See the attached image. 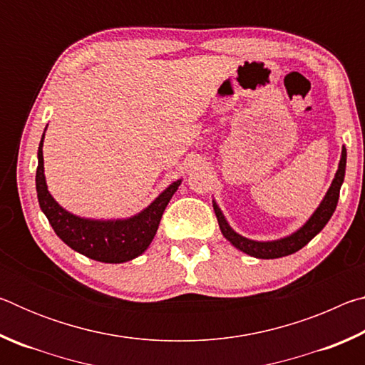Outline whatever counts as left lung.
<instances>
[{"mask_svg":"<svg viewBox=\"0 0 365 365\" xmlns=\"http://www.w3.org/2000/svg\"><path fill=\"white\" fill-rule=\"evenodd\" d=\"M344 170H346V148L343 146L335 178L331 180L330 188L327 190V193L324 196V200L320 201L319 207L312 212L311 217L306 220L304 225L299 227L298 230L293 232L292 235H287V237L279 238V240L257 242V240L246 238L243 235L237 233L227 222L224 212H222L220 207L217 206V202L212 201L214 212H215V217H217L222 235H224L235 248L243 251L245 255H250L257 259H277V257L293 255V252L304 248V246L311 242V240L316 237L320 230H322V228L327 225V222L330 220L333 212H335L338 197H339V188H341L343 180H344Z\"/></svg>","mask_w":365,"mask_h":365,"instance_id":"8db88e82","label":"left lung"}]
</instances>
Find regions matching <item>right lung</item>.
<instances>
[{
    "instance_id": "1",
    "label": "right lung",
    "mask_w": 365,
    "mask_h": 365,
    "mask_svg": "<svg viewBox=\"0 0 365 365\" xmlns=\"http://www.w3.org/2000/svg\"><path fill=\"white\" fill-rule=\"evenodd\" d=\"M45 132L41 135L38 146V168H36L35 185L38 205L58 237L73 251L93 259V261L106 264L127 262L143 255L158 232L165 206L169 205L172 196L180 187L182 178L172 182L150 206L130 217L108 220L80 217V215L66 211L49 193L45 165H43Z\"/></svg>"
}]
</instances>
